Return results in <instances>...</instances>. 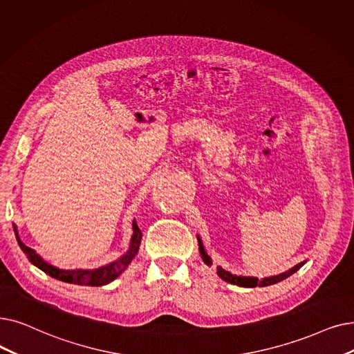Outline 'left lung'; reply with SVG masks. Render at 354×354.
Returning a JSON list of instances; mask_svg holds the SVG:
<instances>
[{"instance_id":"1","label":"left lung","mask_w":354,"mask_h":354,"mask_svg":"<svg viewBox=\"0 0 354 354\" xmlns=\"http://www.w3.org/2000/svg\"><path fill=\"white\" fill-rule=\"evenodd\" d=\"M198 244H199V253H201V257L204 260V263L207 266H211L212 265V260L211 257L207 254L204 245H203V241L201 239H199L198 236ZM305 265V262H301L298 265H295L294 268H290L289 270L281 273V274H276V276H269V278H263V279H259V278H253V276H237V274H233L230 273L227 270H224L223 268H217V274L220 276V278L228 283H233V285H237V286H243V288H256V286H269V285H273V283H278L286 278H289L290 274H294L297 270H299L302 266Z\"/></svg>"}]
</instances>
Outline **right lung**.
I'll return each mask as SVG.
<instances>
[{
	"label": "right lung",
	"instance_id": "right-lung-1",
	"mask_svg": "<svg viewBox=\"0 0 354 354\" xmlns=\"http://www.w3.org/2000/svg\"><path fill=\"white\" fill-rule=\"evenodd\" d=\"M14 233H15V239L19 241V245L21 248V250L27 254L28 260L32 262L36 268H39L40 270H43L46 274L52 276V278L62 281L66 283H73V285H86V286H102L113 282L115 278L126 270V268L130 265V262L133 260V257L139 252L140 248V241H142V230L137 225L136 220L133 221V236L130 240V248L129 250L122 254L121 257H118L114 262L101 266L98 269H92V270H84V269H76V270H65V269H57L55 266H52L50 263L44 262V260L36 253V250H33L32 248L26 245L17 233V227L14 225Z\"/></svg>",
	"mask_w": 354,
	"mask_h": 354
}]
</instances>
